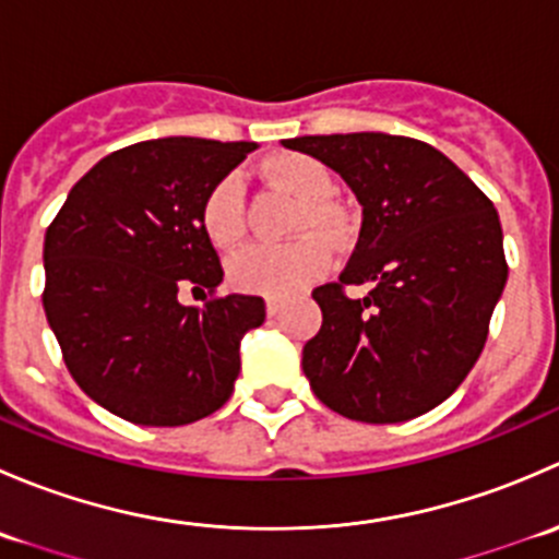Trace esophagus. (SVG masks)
<instances>
[{
	"mask_svg": "<svg viewBox=\"0 0 559 559\" xmlns=\"http://www.w3.org/2000/svg\"><path fill=\"white\" fill-rule=\"evenodd\" d=\"M281 311H284V306L278 300H267V316H278Z\"/></svg>",
	"mask_w": 559,
	"mask_h": 559,
	"instance_id": "34e87169",
	"label": "esophagus"
}]
</instances>
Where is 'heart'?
<instances>
[{
	"instance_id": "obj_1",
	"label": "heart",
	"mask_w": 559,
	"mask_h": 559,
	"mask_svg": "<svg viewBox=\"0 0 559 559\" xmlns=\"http://www.w3.org/2000/svg\"><path fill=\"white\" fill-rule=\"evenodd\" d=\"M267 175L275 186L289 191L302 202V213L297 218V235L321 233L332 235L337 227L335 211L326 205L332 191V178L324 165L302 154H284L267 162ZM202 233L216 248H233L240 243L246 233L243 218V180L238 173L224 175L211 186L200 207ZM330 248L321 238H306L295 246H251L235 253L227 264L229 284L248 295L284 297L297 295L316 284L330 270Z\"/></svg>"
}]
</instances>
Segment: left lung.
I'll return each mask as SVG.
<instances>
[{
	"mask_svg": "<svg viewBox=\"0 0 559 559\" xmlns=\"http://www.w3.org/2000/svg\"><path fill=\"white\" fill-rule=\"evenodd\" d=\"M284 148L335 170L362 205L341 281L313 289L321 330L302 348V370L316 397L368 425L427 414L476 365L509 281L498 211L421 140L311 134ZM352 283L371 292L346 298Z\"/></svg>",
	"mask_w": 559,
	"mask_h": 559,
	"instance_id": "8db88e82",
	"label": "left lung"
}]
</instances>
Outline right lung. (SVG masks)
I'll use <instances>...</instances> for the list:
<instances>
[{"label": "right lung", "instance_id": "1", "mask_svg": "<svg viewBox=\"0 0 559 559\" xmlns=\"http://www.w3.org/2000/svg\"><path fill=\"white\" fill-rule=\"evenodd\" d=\"M257 143L162 138L99 159L45 233L43 308L78 386L143 427H180L222 408L240 341L264 300L229 295L180 306L178 289H216L218 253L200 207Z\"/></svg>", "mask_w": 559, "mask_h": 559}]
</instances>
